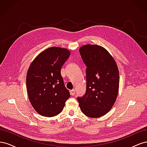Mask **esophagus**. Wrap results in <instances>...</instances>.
I'll return each instance as SVG.
<instances>
[{
    "instance_id": "obj_1",
    "label": "esophagus",
    "mask_w": 147,
    "mask_h": 147,
    "mask_svg": "<svg viewBox=\"0 0 147 147\" xmlns=\"http://www.w3.org/2000/svg\"><path fill=\"white\" fill-rule=\"evenodd\" d=\"M75 94V90H72L70 91V94L72 96H74Z\"/></svg>"
}]
</instances>
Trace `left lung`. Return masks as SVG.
Here are the masks:
<instances>
[{
	"mask_svg": "<svg viewBox=\"0 0 147 147\" xmlns=\"http://www.w3.org/2000/svg\"><path fill=\"white\" fill-rule=\"evenodd\" d=\"M86 68V91L78 97L82 112L88 117L104 116L117 100L119 84L116 61L105 48L97 45H83L79 49Z\"/></svg>",
	"mask_w": 147,
	"mask_h": 147,
	"instance_id": "obj_1",
	"label": "left lung"
}]
</instances>
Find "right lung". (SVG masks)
I'll list each match as a JSON object with an SVG mask.
<instances>
[{"mask_svg":"<svg viewBox=\"0 0 147 147\" xmlns=\"http://www.w3.org/2000/svg\"><path fill=\"white\" fill-rule=\"evenodd\" d=\"M70 55L67 48H48L35 57L28 69L26 86L29 99L35 110L43 117L59 114L70 96L61 74L62 66Z\"/></svg>","mask_w":147,"mask_h":147,"instance_id":"add662e5","label":"right lung"}]
</instances>
